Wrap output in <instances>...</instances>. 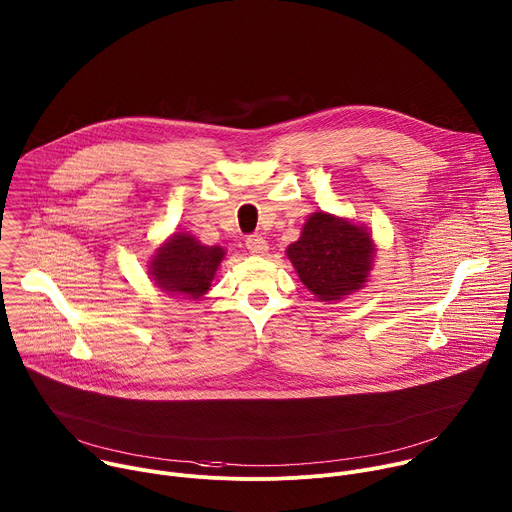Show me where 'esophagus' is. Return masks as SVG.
I'll use <instances>...</instances> for the list:
<instances>
[{
    "mask_svg": "<svg viewBox=\"0 0 512 512\" xmlns=\"http://www.w3.org/2000/svg\"><path fill=\"white\" fill-rule=\"evenodd\" d=\"M245 247H247V251L253 253V255H265L267 249H269L265 237H261V235H249V237L245 239Z\"/></svg>",
    "mask_w": 512,
    "mask_h": 512,
    "instance_id": "34e87169",
    "label": "esophagus"
}]
</instances>
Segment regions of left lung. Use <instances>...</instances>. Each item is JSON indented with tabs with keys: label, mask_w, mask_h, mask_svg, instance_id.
<instances>
[{
	"label": "left lung",
	"mask_w": 512,
	"mask_h": 512,
	"mask_svg": "<svg viewBox=\"0 0 512 512\" xmlns=\"http://www.w3.org/2000/svg\"><path fill=\"white\" fill-rule=\"evenodd\" d=\"M373 255L375 243L367 229L326 212H314L300 241L287 247V257L304 285L324 302L340 300L362 287Z\"/></svg>",
	"instance_id": "left-lung-1"
}]
</instances>
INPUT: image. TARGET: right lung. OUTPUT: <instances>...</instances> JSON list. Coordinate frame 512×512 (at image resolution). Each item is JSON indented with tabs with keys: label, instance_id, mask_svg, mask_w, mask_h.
Masks as SVG:
<instances>
[{
	"label": "right lung",
	"instance_id": "right-lung-1",
	"mask_svg": "<svg viewBox=\"0 0 512 512\" xmlns=\"http://www.w3.org/2000/svg\"><path fill=\"white\" fill-rule=\"evenodd\" d=\"M225 251L221 247L200 245L192 235L176 233L152 261L156 285L168 294L198 300L210 289V281Z\"/></svg>",
	"mask_w": 512,
	"mask_h": 512
}]
</instances>
